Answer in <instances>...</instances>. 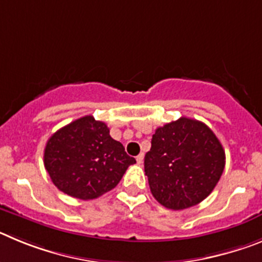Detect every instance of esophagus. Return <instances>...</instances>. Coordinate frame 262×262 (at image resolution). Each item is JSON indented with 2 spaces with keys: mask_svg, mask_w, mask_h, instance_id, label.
<instances>
[{
  "mask_svg": "<svg viewBox=\"0 0 262 262\" xmlns=\"http://www.w3.org/2000/svg\"><path fill=\"white\" fill-rule=\"evenodd\" d=\"M143 160H144V155H143V154H140V155H138V156H136V163H138V164H142Z\"/></svg>",
  "mask_w": 262,
  "mask_h": 262,
  "instance_id": "obj_1",
  "label": "esophagus"
}]
</instances>
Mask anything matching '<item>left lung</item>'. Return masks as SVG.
Wrapping results in <instances>:
<instances>
[{
    "label": "left lung",
    "mask_w": 262,
    "mask_h": 262,
    "mask_svg": "<svg viewBox=\"0 0 262 262\" xmlns=\"http://www.w3.org/2000/svg\"><path fill=\"white\" fill-rule=\"evenodd\" d=\"M224 165L226 154L215 134L185 117L159 127L144 157L152 195L170 210L202 202L221 180Z\"/></svg>",
    "instance_id": "8db88e82"
}]
</instances>
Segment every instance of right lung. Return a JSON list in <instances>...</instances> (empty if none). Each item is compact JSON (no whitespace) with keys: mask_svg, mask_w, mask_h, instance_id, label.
Returning <instances> with one entry per match:
<instances>
[{"mask_svg":"<svg viewBox=\"0 0 262 262\" xmlns=\"http://www.w3.org/2000/svg\"><path fill=\"white\" fill-rule=\"evenodd\" d=\"M136 163L106 123L86 115L57 129L45 148V166L53 185L73 198L88 201L114 189Z\"/></svg>","mask_w":262,"mask_h":262,"instance_id":"obj_1","label":"right lung"}]
</instances>
